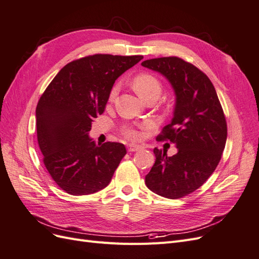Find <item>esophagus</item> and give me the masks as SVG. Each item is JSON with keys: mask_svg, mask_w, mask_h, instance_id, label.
<instances>
[{"mask_svg": "<svg viewBox=\"0 0 259 259\" xmlns=\"http://www.w3.org/2000/svg\"><path fill=\"white\" fill-rule=\"evenodd\" d=\"M143 147L139 146V145H135V144H130L127 145V150L128 152H134V151H139L142 150Z\"/></svg>", "mask_w": 259, "mask_h": 259, "instance_id": "esophagus-1", "label": "esophagus"}]
</instances>
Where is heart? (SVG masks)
<instances>
[{
	"mask_svg": "<svg viewBox=\"0 0 259 259\" xmlns=\"http://www.w3.org/2000/svg\"><path fill=\"white\" fill-rule=\"evenodd\" d=\"M133 86H134V90L138 93V95L145 100L150 97L158 98L162 90L161 82L158 77L148 72L137 74L134 77V80H133ZM119 89L120 86L117 83L112 86L110 93H109V100L111 101L115 98L117 93H119ZM149 126H150V124L148 122H143L135 125H124V126L121 127V132L125 137L130 139H138L140 137L139 130L147 128Z\"/></svg>",
	"mask_w": 259,
	"mask_h": 259,
	"instance_id": "b5f03b06",
	"label": "heart"
}]
</instances>
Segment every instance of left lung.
I'll return each mask as SVG.
<instances>
[{
	"label": "left lung",
	"instance_id": "obj_1",
	"mask_svg": "<svg viewBox=\"0 0 259 259\" xmlns=\"http://www.w3.org/2000/svg\"><path fill=\"white\" fill-rule=\"evenodd\" d=\"M142 65L162 73L175 91L174 116L156 140L178 148L171 156L153 149L155 162L146 185L161 197L184 198L206 182L222 159L227 140L223 107L208 76L183 58H153Z\"/></svg>",
	"mask_w": 259,
	"mask_h": 259
}]
</instances>
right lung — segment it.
<instances>
[{"label": "right lung", "mask_w": 259, "mask_h": 259, "mask_svg": "<svg viewBox=\"0 0 259 259\" xmlns=\"http://www.w3.org/2000/svg\"><path fill=\"white\" fill-rule=\"evenodd\" d=\"M144 57L95 54L69 62L36 106V134L43 163L59 188L72 195L106 188L126 154L125 146L96 145L89 137L103 114L115 80Z\"/></svg>", "instance_id": "obj_1"}]
</instances>
